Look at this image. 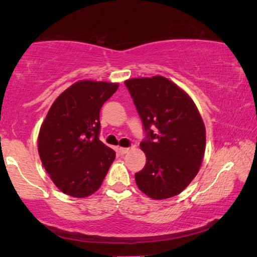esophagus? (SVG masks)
I'll return each mask as SVG.
<instances>
[{"label":"esophagus","instance_id":"esophagus-1","mask_svg":"<svg viewBox=\"0 0 257 257\" xmlns=\"http://www.w3.org/2000/svg\"><path fill=\"white\" fill-rule=\"evenodd\" d=\"M129 147H120L119 149V153L120 154H125V153H128L129 152Z\"/></svg>","mask_w":257,"mask_h":257}]
</instances>
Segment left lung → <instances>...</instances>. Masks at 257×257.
I'll list each match as a JSON object with an SVG mask.
<instances>
[{"label": "left lung", "instance_id": "obj_1", "mask_svg": "<svg viewBox=\"0 0 257 257\" xmlns=\"http://www.w3.org/2000/svg\"><path fill=\"white\" fill-rule=\"evenodd\" d=\"M146 134V164L135 175L154 199L180 194L196 177L205 152V125L189 95L162 76L124 81Z\"/></svg>", "mask_w": 257, "mask_h": 257}]
</instances>
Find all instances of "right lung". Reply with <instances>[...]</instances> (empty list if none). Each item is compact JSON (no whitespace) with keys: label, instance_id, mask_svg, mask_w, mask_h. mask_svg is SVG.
<instances>
[{"label":"right lung","instance_id":"add662e5","mask_svg":"<svg viewBox=\"0 0 257 257\" xmlns=\"http://www.w3.org/2000/svg\"><path fill=\"white\" fill-rule=\"evenodd\" d=\"M118 87L105 81H77L47 112L38 135V153L62 193L82 198L101 187L115 152L98 138L99 111Z\"/></svg>","mask_w":257,"mask_h":257}]
</instances>
